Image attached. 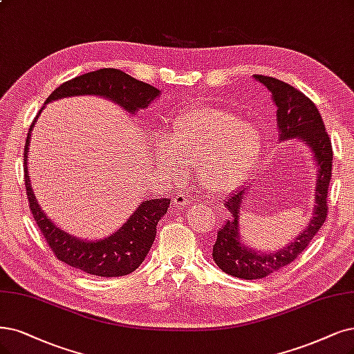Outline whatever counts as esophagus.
Listing matches in <instances>:
<instances>
[{
  "mask_svg": "<svg viewBox=\"0 0 354 354\" xmlns=\"http://www.w3.org/2000/svg\"><path fill=\"white\" fill-rule=\"evenodd\" d=\"M188 204H191V198L188 197V195L184 192H176V195L174 197V207L184 208Z\"/></svg>",
  "mask_w": 354,
  "mask_h": 354,
  "instance_id": "obj_1",
  "label": "esophagus"
}]
</instances>
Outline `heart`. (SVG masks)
I'll list each match as a JSON object with an SVG mask.
<instances>
[{"mask_svg": "<svg viewBox=\"0 0 354 354\" xmlns=\"http://www.w3.org/2000/svg\"><path fill=\"white\" fill-rule=\"evenodd\" d=\"M263 151L259 128L223 108L195 106L179 113L170 137L156 140L163 167L176 169L184 160L194 165L200 184L213 194L239 187Z\"/></svg>", "mask_w": 354, "mask_h": 354, "instance_id": "obj_1", "label": "heart"}]
</instances>
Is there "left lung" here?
Listing matches in <instances>:
<instances>
[{
    "instance_id": "left-lung-1",
    "label": "left lung",
    "mask_w": 354,
    "mask_h": 354,
    "mask_svg": "<svg viewBox=\"0 0 354 354\" xmlns=\"http://www.w3.org/2000/svg\"><path fill=\"white\" fill-rule=\"evenodd\" d=\"M254 78L270 90L272 102L276 103L279 140L297 138L305 144L317 167V182L313 197L315 205L309 225L292 243L271 252L252 250L242 242L239 226L246 188H239L229 195L225 207H227L232 217L217 232V241L213 245V259L220 270L243 280L264 279L271 272L293 263L306 250L326 218V194L333 169L331 141L315 103L300 90L277 78L267 75H254Z\"/></svg>"
}]
</instances>
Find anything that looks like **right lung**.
<instances>
[{
    "instance_id": "right-lung-1",
    "label": "right lung",
    "mask_w": 354,
    "mask_h": 354,
    "mask_svg": "<svg viewBox=\"0 0 354 354\" xmlns=\"http://www.w3.org/2000/svg\"><path fill=\"white\" fill-rule=\"evenodd\" d=\"M84 95L109 99L113 103L120 104L125 112L136 113L140 109L147 108L156 97H159L160 90L147 83L136 80L134 77L125 74L121 70L102 68L62 83L58 88L52 91L45 104L52 100ZM44 109L45 106L41 108L30 125L28 138H26L23 157L26 191H28L30 212L36 225L41 229L52 252L67 266L99 277L127 276V274L137 270L144 258L147 257L156 238V226L166 214L170 198L142 201L137 207V210L121 226V229H118L108 238L87 241L73 236V234L59 229L54 221L48 218L41 205L37 204L28 167L30 134L36 120Z\"/></svg>"
}]
</instances>
